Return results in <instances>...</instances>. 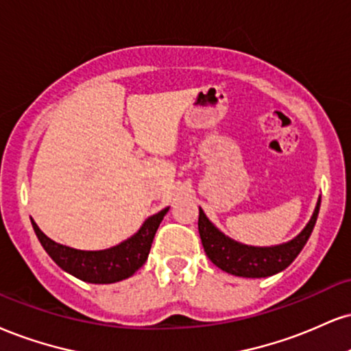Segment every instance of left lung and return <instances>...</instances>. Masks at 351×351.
<instances>
[{
	"label": "left lung",
	"instance_id": "1",
	"mask_svg": "<svg viewBox=\"0 0 351 351\" xmlns=\"http://www.w3.org/2000/svg\"><path fill=\"white\" fill-rule=\"evenodd\" d=\"M319 208L320 199L315 206L309 223L304 227L301 234L291 242L278 245V247H248V245L234 242L209 222L202 209H199L197 229H199L206 255L216 267L230 274H235V276L267 278L288 268L301 253L304 245L311 237L315 221H317Z\"/></svg>",
	"mask_w": 351,
	"mask_h": 351
}]
</instances>
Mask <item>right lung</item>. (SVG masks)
<instances>
[{"mask_svg": "<svg viewBox=\"0 0 351 351\" xmlns=\"http://www.w3.org/2000/svg\"><path fill=\"white\" fill-rule=\"evenodd\" d=\"M167 213L168 208L160 210L158 214H154L143 222L141 230L125 242L99 252L75 250V248L53 242L37 227L32 219L31 222L44 250L62 269L73 274L78 280L93 282V285H111V282L132 276L145 263L155 232Z\"/></svg>", "mask_w": 351, "mask_h": 351, "instance_id": "right-lung-1", "label": "right lung"}]
</instances>
